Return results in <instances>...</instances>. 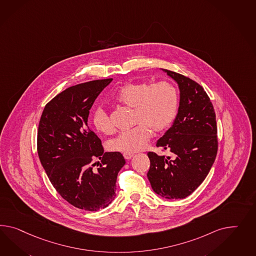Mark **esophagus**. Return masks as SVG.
<instances>
[{"label": "esophagus", "instance_id": "1", "mask_svg": "<svg viewBox=\"0 0 256 256\" xmlns=\"http://www.w3.org/2000/svg\"><path fill=\"white\" fill-rule=\"evenodd\" d=\"M123 156H124V159L130 160L132 158H133L134 154H132V152H124V154H123Z\"/></svg>", "mask_w": 256, "mask_h": 256}]
</instances>
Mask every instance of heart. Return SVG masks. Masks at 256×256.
I'll return each mask as SVG.
<instances>
[{
  "label": "heart",
  "mask_w": 256,
  "mask_h": 256,
  "mask_svg": "<svg viewBox=\"0 0 256 256\" xmlns=\"http://www.w3.org/2000/svg\"><path fill=\"white\" fill-rule=\"evenodd\" d=\"M116 100L133 109V124L136 126L118 134L110 140L109 147L116 152H136L146 147L152 132H165L172 126L179 110L180 93L168 81L132 82L118 90ZM91 121L100 133L109 134L114 130L110 116L102 106L94 109Z\"/></svg>",
  "instance_id": "b5f03b06"
}]
</instances>
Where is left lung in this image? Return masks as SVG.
Segmentation results:
<instances>
[{"label":"left lung","mask_w":256,"mask_h":256,"mask_svg":"<svg viewBox=\"0 0 256 256\" xmlns=\"http://www.w3.org/2000/svg\"><path fill=\"white\" fill-rule=\"evenodd\" d=\"M180 88V106L172 126L156 146L172 156L149 152L148 180L156 193L182 200L200 186L210 172L218 150L214 108L206 91L189 77L165 70Z\"/></svg>","instance_id":"left-lung-1"}]
</instances>
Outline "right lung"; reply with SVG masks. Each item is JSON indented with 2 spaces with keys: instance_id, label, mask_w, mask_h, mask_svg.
Instances as JSON below:
<instances>
[{
  "instance_id": "right-lung-1",
  "label": "right lung",
  "mask_w": 256,
  "mask_h": 256,
  "mask_svg": "<svg viewBox=\"0 0 256 256\" xmlns=\"http://www.w3.org/2000/svg\"><path fill=\"white\" fill-rule=\"evenodd\" d=\"M112 81L78 84L58 94L46 105L37 132V152L52 186L70 204L88 212L114 200L118 174L126 163L121 152H104L88 126L92 105Z\"/></svg>"
}]
</instances>
